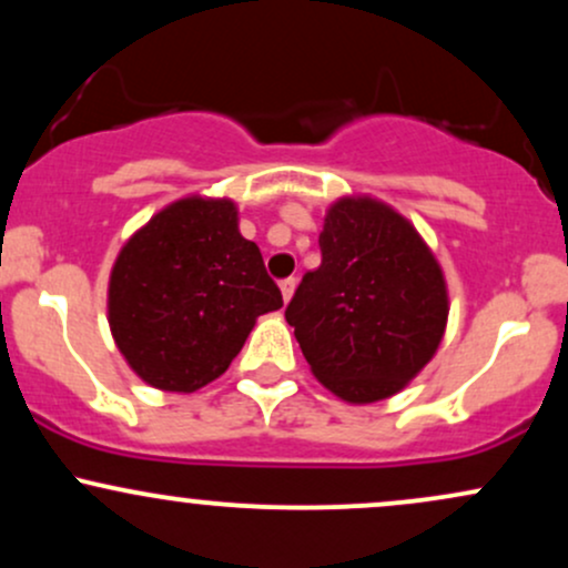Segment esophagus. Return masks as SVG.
<instances>
[{
	"mask_svg": "<svg viewBox=\"0 0 568 568\" xmlns=\"http://www.w3.org/2000/svg\"><path fill=\"white\" fill-rule=\"evenodd\" d=\"M280 291H283V298H285V302H291L293 291H296V277H285L283 283H280Z\"/></svg>",
	"mask_w": 568,
	"mask_h": 568,
	"instance_id": "34e87169",
	"label": "esophagus"
}]
</instances>
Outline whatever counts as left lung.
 <instances>
[{"instance_id": "left-lung-1", "label": "left lung", "mask_w": 568, "mask_h": 568, "mask_svg": "<svg viewBox=\"0 0 568 568\" xmlns=\"http://www.w3.org/2000/svg\"><path fill=\"white\" fill-rule=\"evenodd\" d=\"M321 253L285 310L312 374L347 403L400 393L446 334L438 258L408 219L374 197L328 207Z\"/></svg>"}]
</instances>
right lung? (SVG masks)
Wrapping results in <instances>:
<instances>
[{
  "instance_id": "add662e5",
  "label": "right lung",
  "mask_w": 568,
  "mask_h": 568,
  "mask_svg": "<svg viewBox=\"0 0 568 568\" xmlns=\"http://www.w3.org/2000/svg\"><path fill=\"white\" fill-rule=\"evenodd\" d=\"M226 197L175 200L122 245L109 277V328L128 366L165 393L219 379L258 315L283 306L262 251Z\"/></svg>"
}]
</instances>
